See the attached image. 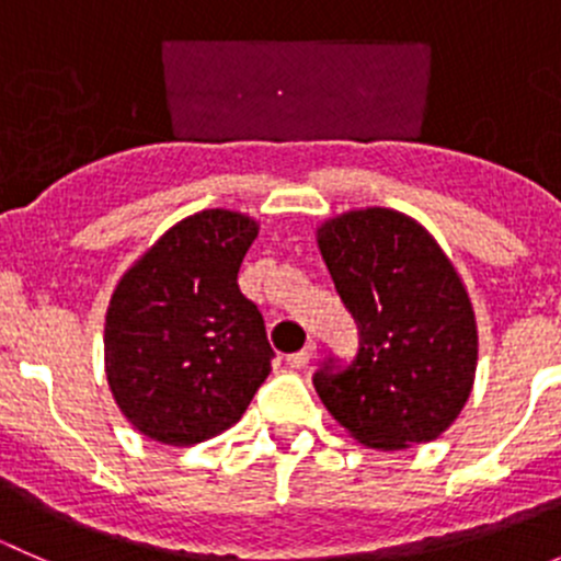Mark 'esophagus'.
Returning <instances> with one entry per match:
<instances>
[{
  "label": "esophagus",
  "instance_id": "34e87169",
  "mask_svg": "<svg viewBox=\"0 0 561 561\" xmlns=\"http://www.w3.org/2000/svg\"><path fill=\"white\" fill-rule=\"evenodd\" d=\"M314 350H317V344H314V342H309L307 347H304V350H298V353L287 355V364H290L293 369H304V366H309V364H312V358H314Z\"/></svg>",
  "mask_w": 561,
  "mask_h": 561
}]
</instances>
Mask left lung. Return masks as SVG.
Here are the masks:
<instances>
[{
    "instance_id": "8db88e82",
    "label": "left lung",
    "mask_w": 561,
    "mask_h": 561,
    "mask_svg": "<svg viewBox=\"0 0 561 561\" xmlns=\"http://www.w3.org/2000/svg\"><path fill=\"white\" fill-rule=\"evenodd\" d=\"M317 247L360 333L353 364L317 369L325 410L369 448L437 439L478 369V325L454 263L423 225L380 206L328 219Z\"/></svg>"
}]
</instances>
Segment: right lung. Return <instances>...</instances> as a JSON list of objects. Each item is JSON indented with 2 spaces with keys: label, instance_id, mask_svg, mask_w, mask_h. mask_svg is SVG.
Masks as SVG:
<instances>
[{
  "label": "right lung",
  "instance_id": "right-lung-1",
  "mask_svg": "<svg viewBox=\"0 0 561 561\" xmlns=\"http://www.w3.org/2000/svg\"><path fill=\"white\" fill-rule=\"evenodd\" d=\"M257 222L228 208L181 219L118 279L105 375L122 415L162 445H197L241 421L271 371L260 309L239 290Z\"/></svg>",
  "mask_w": 561,
  "mask_h": 561
}]
</instances>
